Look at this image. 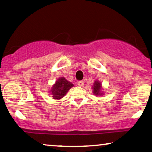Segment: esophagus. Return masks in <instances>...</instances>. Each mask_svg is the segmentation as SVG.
<instances>
[{
    "instance_id": "esophagus-1",
    "label": "esophagus",
    "mask_w": 152,
    "mask_h": 152,
    "mask_svg": "<svg viewBox=\"0 0 152 152\" xmlns=\"http://www.w3.org/2000/svg\"><path fill=\"white\" fill-rule=\"evenodd\" d=\"M78 86H84V82L83 81H78Z\"/></svg>"
}]
</instances>
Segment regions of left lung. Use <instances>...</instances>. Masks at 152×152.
<instances>
[{"instance_id":"left-lung-1","label":"left lung","mask_w":152,"mask_h":152,"mask_svg":"<svg viewBox=\"0 0 152 152\" xmlns=\"http://www.w3.org/2000/svg\"><path fill=\"white\" fill-rule=\"evenodd\" d=\"M92 90L93 95L97 96V97H102L104 95V92L103 91L102 84L99 80H95L92 86Z\"/></svg>"}]
</instances>
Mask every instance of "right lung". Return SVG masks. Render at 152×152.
I'll use <instances>...</instances> for the list:
<instances>
[{
    "label": "right lung",
    "instance_id": "add662e5",
    "mask_svg": "<svg viewBox=\"0 0 152 152\" xmlns=\"http://www.w3.org/2000/svg\"><path fill=\"white\" fill-rule=\"evenodd\" d=\"M74 86L71 82L66 80L64 77H60L52 85L51 88L50 89V93L51 94L53 99L60 100Z\"/></svg>",
    "mask_w": 152,
    "mask_h": 152
}]
</instances>
